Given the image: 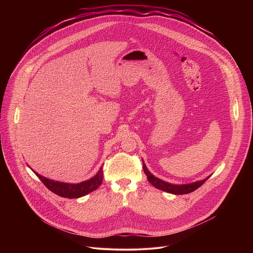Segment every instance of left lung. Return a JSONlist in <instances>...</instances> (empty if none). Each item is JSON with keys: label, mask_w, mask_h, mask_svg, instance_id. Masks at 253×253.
<instances>
[{"label": "left lung", "mask_w": 253, "mask_h": 253, "mask_svg": "<svg viewBox=\"0 0 253 253\" xmlns=\"http://www.w3.org/2000/svg\"><path fill=\"white\" fill-rule=\"evenodd\" d=\"M143 161V160H142ZM143 170L144 173L146 174L148 181L157 189H160L162 191L168 192V193H172V194H187L190 192H193L194 190H196L198 187H200L206 180L210 177H206L203 180H199V181H195L192 183H187V184H173V183H169L164 181V180L154 176L147 168V166L145 165L143 161Z\"/></svg>", "instance_id": "obj_1"}]
</instances>
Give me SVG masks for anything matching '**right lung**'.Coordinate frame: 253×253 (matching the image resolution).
I'll return each instance as SVG.
<instances>
[{
  "instance_id": "right-lung-1",
  "label": "right lung",
  "mask_w": 253,
  "mask_h": 253,
  "mask_svg": "<svg viewBox=\"0 0 253 253\" xmlns=\"http://www.w3.org/2000/svg\"><path fill=\"white\" fill-rule=\"evenodd\" d=\"M33 172L39 177V179L49 190H51L52 192H54L55 194H57L61 197H66V198H79V197L85 196V195L89 194L90 192L96 190L101 185V183L103 181L102 167H100V169L96 175H94L92 178L86 180V181H83L80 183H67V182L55 181V180L48 179V178L38 174L34 170H33Z\"/></svg>"
}]
</instances>
